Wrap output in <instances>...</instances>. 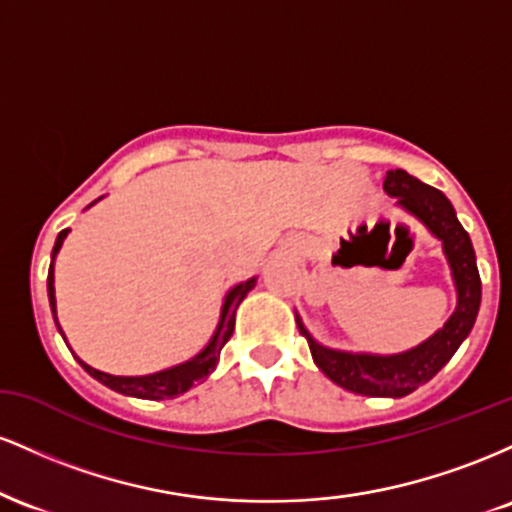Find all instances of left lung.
<instances>
[{"label":"left lung","instance_id":"left-lung-1","mask_svg":"<svg viewBox=\"0 0 512 512\" xmlns=\"http://www.w3.org/2000/svg\"><path fill=\"white\" fill-rule=\"evenodd\" d=\"M385 192L397 197V207L416 216L438 240H443V252L448 257L457 289V308L440 330L414 349L392 356L351 354V351L327 349L317 344L296 315L298 330L308 339L310 354L317 368L344 390L366 397H404L416 387L428 383L460 344L472 332L481 303V279L477 269L472 240L457 221L450 199L436 187L426 185L407 170H387Z\"/></svg>","mask_w":512,"mask_h":512}]
</instances>
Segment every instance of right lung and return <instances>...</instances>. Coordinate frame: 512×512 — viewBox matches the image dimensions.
I'll use <instances>...</instances> for the list:
<instances>
[{"mask_svg": "<svg viewBox=\"0 0 512 512\" xmlns=\"http://www.w3.org/2000/svg\"><path fill=\"white\" fill-rule=\"evenodd\" d=\"M93 204H96V202H93ZM67 233H69V228H64V231H60V236H57L55 248H52V262H55L57 252H60L64 238H67ZM255 281L257 279L252 276V279L243 281V284H238V286H233V289L226 293V298H223V305H221L219 327H216L214 337L209 339V344L204 346V349L199 351L197 356H192L190 361L180 363V366L158 370V373H151V375H110V373H103V370L91 368L88 363L81 361L79 356H76V361L81 363V368H84L86 373L91 375V378H96L98 383L110 387V390L120 392V395L139 397V399H173V397H178V395H182V392L190 390V387L204 383V380L209 378L211 370L216 368L223 344L231 339L233 327H236L238 305L243 303V298L248 296L252 289H255ZM48 296H50L52 317H55V322H57L55 267H52V264H50V272H48ZM57 330H60V322H57ZM60 334H62V330H60ZM62 337H64V334H62ZM64 342H67V339H64Z\"/></svg>", "mask_w": 512, "mask_h": 512, "instance_id": "1", "label": "right lung"}]
</instances>
